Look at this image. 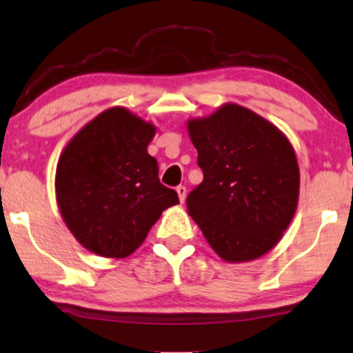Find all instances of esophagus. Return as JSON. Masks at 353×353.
<instances>
[{
    "label": "esophagus",
    "mask_w": 353,
    "mask_h": 353,
    "mask_svg": "<svg viewBox=\"0 0 353 353\" xmlns=\"http://www.w3.org/2000/svg\"><path fill=\"white\" fill-rule=\"evenodd\" d=\"M176 194H178V198H180V203H185V199H186V188L185 186H178L176 188Z\"/></svg>",
    "instance_id": "esophagus-1"
}]
</instances>
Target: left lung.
<instances>
[{
    "label": "left lung",
    "mask_w": 353,
    "mask_h": 353,
    "mask_svg": "<svg viewBox=\"0 0 353 353\" xmlns=\"http://www.w3.org/2000/svg\"><path fill=\"white\" fill-rule=\"evenodd\" d=\"M186 128L204 173L188 196V214L227 263L269 253L299 205L294 145L276 125L238 103L191 118Z\"/></svg>",
    "instance_id": "obj_1"
}]
</instances>
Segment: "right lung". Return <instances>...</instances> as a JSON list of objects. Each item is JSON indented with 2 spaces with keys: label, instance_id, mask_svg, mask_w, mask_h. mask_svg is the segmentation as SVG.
I'll return each mask as SVG.
<instances>
[{
  "label": "right lung",
  "instance_id": "1",
  "mask_svg": "<svg viewBox=\"0 0 353 353\" xmlns=\"http://www.w3.org/2000/svg\"><path fill=\"white\" fill-rule=\"evenodd\" d=\"M157 132L125 107L81 128L58 159L54 193L66 227L90 253L126 258L143 245L162 212L180 203L159 180L148 145Z\"/></svg>",
  "mask_w": 353,
  "mask_h": 353
}]
</instances>
